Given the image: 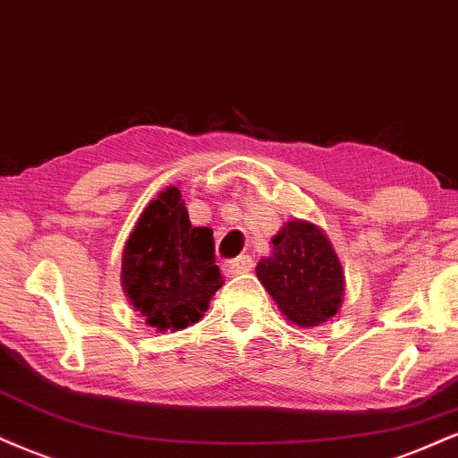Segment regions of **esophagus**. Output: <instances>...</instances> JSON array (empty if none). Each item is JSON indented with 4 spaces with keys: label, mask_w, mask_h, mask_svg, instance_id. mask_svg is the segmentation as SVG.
Masks as SVG:
<instances>
[{
    "label": "esophagus",
    "mask_w": 458,
    "mask_h": 458,
    "mask_svg": "<svg viewBox=\"0 0 458 458\" xmlns=\"http://www.w3.org/2000/svg\"><path fill=\"white\" fill-rule=\"evenodd\" d=\"M253 268V260L250 256H239L234 260H228L224 264V271L228 275H241V273H250Z\"/></svg>",
    "instance_id": "esophagus-1"
}]
</instances>
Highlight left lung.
Returning <instances> with one entry per match:
<instances>
[{"label": "left lung", "instance_id": "obj_1", "mask_svg": "<svg viewBox=\"0 0 458 458\" xmlns=\"http://www.w3.org/2000/svg\"><path fill=\"white\" fill-rule=\"evenodd\" d=\"M256 273L296 327H318L339 311L344 271L318 225L301 219L285 224L273 239V256L262 258Z\"/></svg>", "mask_w": 458, "mask_h": 458}]
</instances>
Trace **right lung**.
<instances>
[{
  "instance_id": "obj_1",
  "label": "right lung",
  "mask_w": 458,
  "mask_h": 458,
  "mask_svg": "<svg viewBox=\"0 0 458 458\" xmlns=\"http://www.w3.org/2000/svg\"><path fill=\"white\" fill-rule=\"evenodd\" d=\"M121 282L131 305L157 330L198 322L224 279L211 228H194L176 187L142 211L123 251Z\"/></svg>"
}]
</instances>
